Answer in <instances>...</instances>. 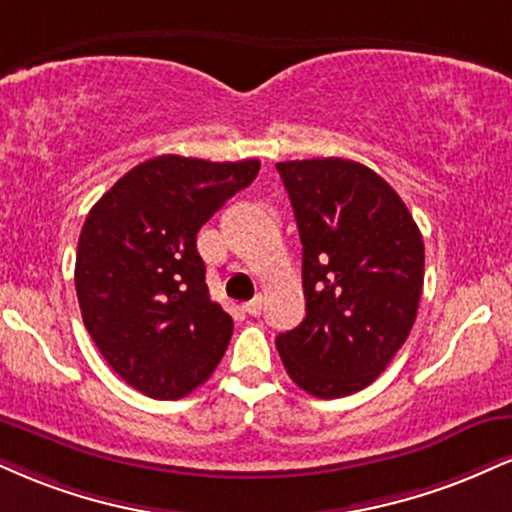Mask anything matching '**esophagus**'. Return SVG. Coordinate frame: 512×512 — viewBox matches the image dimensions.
<instances>
[{
	"label": "esophagus",
	"instance_id": "esophagus-1",
	"mask_svg": "<svg viewBox=\"0 0 512 512\" xmlns=\"http://www.w3.org/2000/svg\"><path fill=\"white\" fill-rule=\"evenodd\" d=\"M243 310L248 312L250 317H260L262 315V295H257V298L248 300V303L243 305Z\"/></svg>",
	"mask_w": 512,
	"mask_h": 512
}]
</instances>
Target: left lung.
<instances>
[{
  "instance_id": "obj_1",
  "label": "left lung",
  "mask_w": 512,
  "mask_h": 512,
  "mask_svg": "<svg viewBox=\"0 0 512 512\" xmlns=\"http://www.w3.org/2000/svg\"><path fill=\"white\" fill-rule=\"evenodd\" d=\"M303 243L305 319L276 336L300 389L317 398L362 391L415 324L424 243L396 190L341 157L279 162Z\"/></svg>"
}]
</instances>
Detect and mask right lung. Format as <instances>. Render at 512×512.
I'll return each mask as SVG.
<instances>
[{
    "instance_id": "right-lung-1",
    "label": "right lung",
    "mask_w": 512,
    "mask_h": 512,
    "mask_svg": "<svg viewBox=\"0 0 512 512\" xmlns=\"http://www.w3.org/2000/svg\"><path fill=\"white\" fill-rule=\"evenodd\" d=\"M260 162L162 155L133 166L90 209L76 252L80 315L135 391L176 400L212 377L233 319L209 298L197 231Z\"/></svg>"
}]
</instances>
